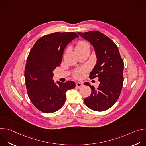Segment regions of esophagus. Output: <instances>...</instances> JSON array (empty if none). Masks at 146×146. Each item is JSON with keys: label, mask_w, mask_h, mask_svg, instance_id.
I'll return each instance as SVG.
<instances>
[{"label": "esophagus", "mask_w": 146, "mask_h": 146, "mask_svg": "<svg viewBox=\"0 0 146 146\" xmlns=\"http://www.w3.org/2000/svg\"><path fill=\"white\" fill-rule=\"evenodd\" d=\"M76 86L77 87H78V88H80V87H81L82 86V82H77L76 83Z\"/></svg>", "instance_id": "1"}]
</instances>
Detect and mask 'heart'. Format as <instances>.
<instances>
[{
  "instance_id": "obj_1",
  "label": "heart",
  "mask_w": 146,
  "mask_h": 146,
  "mask_svg": "<svg viewBox=\"0 0 146 146\" xmlns=\"http://www.w3.org/2000/svg\"><path fill=\"white\" fill-rule=\"evenodd\" d=\"M84 48H90L89 44L85 41H80L77 44L76 49ZM83 75H84V69H83L77 70L74 73V77L77 78H81L83 76Z\"/></svg>"
}]
</instances>
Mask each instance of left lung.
Returning <instances> with one entry per match:
<instances>
[{
	"label": "left lung",
	"mask_w": 146,
	"mask_h": 146,
	"mask_svg": "<svg viewBox=\"0 0 146 146\" xmlns=\"http://www.w3.org/2000/svg\"><path fill=\"white\" fill-rule=\"evenodd\" d=\"M78 34L92 45L97 58L90 78H99L97 88H91V94L84 99L86 105L94 111H105L112 107L121 94L123 82V62L118 48L110 38L96 31L78 32Z\"/></svg>",
	"instance_id": "obj_1"
}]
</instances>
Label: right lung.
I'll list each match as a JSON object with an SVG mask.
<instances>
[{
    "label": "right lung",
    "mask_w": 146,
    "mask_h": 146,
    "mask_svg": "<svg viewBox=\"0 0 146 146\" xmlns=\"http://www.w3.org/2000/svg\"><path fill=\"white\" fill-rule=\"evenodd\" d=\"M75 32H55L43 36L35 43L27 58L25 80L28 96L33 105L45 113L59 110L66 100V92L76 83L52 79V71L60 66L68 44L78 37Z\"/></svg>",
    "instance_id": "add662e5"
}]
</instances>
